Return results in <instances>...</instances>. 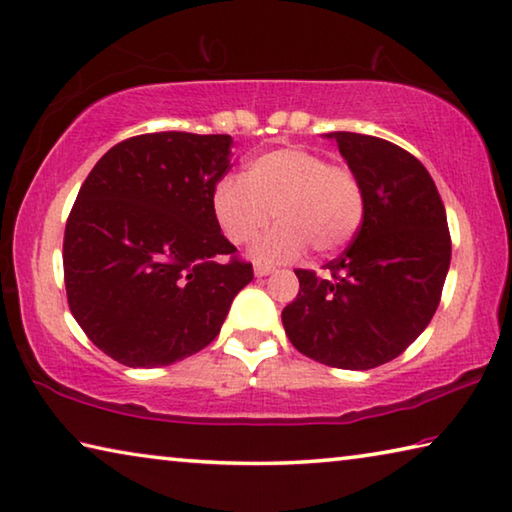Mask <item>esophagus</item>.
I'll use <instances>...</instances> for the list:
<instances>
[{
	"label": "esophagus",
	"instance_id": "1",
	"mask_svg": "<svg viewBox=\"0 0 512 512\" xmlns=\"http://www.w3.org/2000/svg\"><path fill=\"white\" fill-rule=\"evenodd\" d=\"M273 273V266H266V264H255V275L257 278H264V275Z\"/></svg>",
	"mask_w": 512,
	"mask_h": 512
}]
</instances>
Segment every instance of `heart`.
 <instances>
[{"label":"heart","instance_id":"1","mask_svg":"<svg viewBox=\"0 0 512 512\" xmlns=\"http://www.w3.org/2000/svg\"><path fill=\"white\" fill-rule=\"evenodd\" d=\"M212 212L234 246L253 241L271 221L275 225L253 248L262 262H289L314 248L330 255L360 230L364 189L346 164H328L319 152L278 148L253 157L243 180L223 177L212 193Z\"/></svg>","mask_w":512,"mask_h":512}]
</instances>
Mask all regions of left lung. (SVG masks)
<instances>
[{
	"label": "left lung",
	"instance_id": "left-lung-1",
	"mask_svg": "<svg viewBox=\"0 0 512 512\" xmlns=\"http://www.w3.org/2000/svg\"><path fill=\"white\" fill-rule=\"evenodd\" d=\"M364 189V218L328 273L296 269L298 296L282 310L289 342L337 369L399 358L440 305L451 264L446 212L417 157L385 139L330 132Z\"/></svg>",
	"mask_w": 512,
	"mask_h": 512
}]
</instances>
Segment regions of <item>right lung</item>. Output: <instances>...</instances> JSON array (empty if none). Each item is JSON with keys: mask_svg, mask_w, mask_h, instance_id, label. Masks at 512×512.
<instances>
[{"mask_svg": "<svg viewBox=\"0 0 512 512\" xmlns=\"http://www.w3.org/2000/svg\"><path fill=\"white\" fill-rule=\"evenodd\" d=\"M230 148L227 134L132 136L81 184L63 237L68 305L88 339L125 367H166L202 351L253 280V264L212 212Z\"/></svg>", "mask_w": 512, "mask_h": 512, "instance_id": "1", "label": "right lung"}]
</instances>
